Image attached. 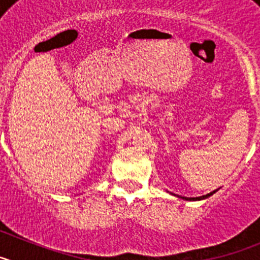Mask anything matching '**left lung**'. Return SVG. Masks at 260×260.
Segmentation results:
<instances>
[{
  "label": "left lung",
  "mask_w": 260,
  "mask_h": 260,
  "mask_svg": "<svg viewBox=\"0 0 260 260\" xmlns=\"http://www.w3.org/2000/svg\"><path fill=\"white\" fill-rule=\"evenodd\" d=\"M216 191H217V190H215V191L210 192V194L202 195V197H197V198H186V197H182V199H185V201H202V199H206V198H208V197H211V195H213Z\"/></svg>",
  "instance_id": "1"
}]
</instances>
